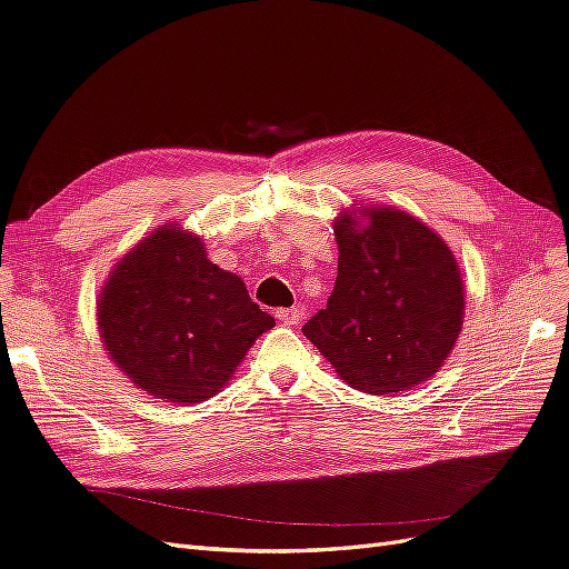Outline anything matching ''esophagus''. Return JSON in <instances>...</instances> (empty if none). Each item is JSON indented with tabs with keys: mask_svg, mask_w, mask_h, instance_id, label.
<instances>
[{
	"mask_svg": "<svg viewBox=\"0 0 569 569\" xmlns=\"http://www.w3.org/2000/svg\"><path fill=\"white\" fill-rule=\"evenodd\" d=\"M278 320L280 322H284V325H297L299 320H301V316H303V308H299V306H291V308H280L278 313Z\"/></svg>",
	"mask_w": 569,
	"mask_h": 569,
	"instance_id": "obj_1",
	"label": "esophagus"
}]
</instances>
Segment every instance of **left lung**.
Wrapping results in <instances>:
<instances>
[{
    "mask_svg": "<svg viewBox=\"0 0 569 569\" xmlns=\"http://www.w3.org/2000/svg\"><path fill=\"white\" fill-rule=\"evenodd\" d=\"M332 228L335 291L303 335L358 391L393 396L427 382L462 330L453 251L416 216L382 206L356 203Z\"/></svg>",
    "mask_w": 569,
    "mask_h": 569,
    "instance_id": "left-lung-1",
    "label": "left lung"
}]
</instances>
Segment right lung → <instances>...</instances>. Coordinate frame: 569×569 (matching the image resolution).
Masks as SVG:
<instances>
[{"label": "right lung", "mask_w": 569, "mask_h": 569, "mask_svg": "<svg viewBox=\"0 0 569 569\" xmlns=\"http://www.w3.org/2000/svg\"><path fill=\"white\" fill-rule=\"evenodd\" d=\"M104 349L153 399L194 406L226 387L274 318L209 261L201 237L157 228L111 270L97 301Z\"/></svg>", "instance_id": "1"}]
</instances>
